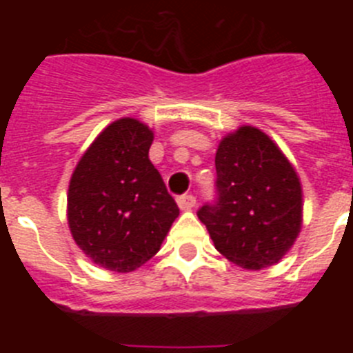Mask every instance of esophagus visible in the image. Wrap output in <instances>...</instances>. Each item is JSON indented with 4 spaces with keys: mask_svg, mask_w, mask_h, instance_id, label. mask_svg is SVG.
Returning a JSON list of instances; mask_svg holds the SVG:
<instances>
[{
    "mask_svg": "<svg viewBox=\"0 0 353 353\" xmlns=\"http://www.w3.org/2000/svg\"><path fill=\"white\" fill-rule=\"evenodd\" d=\"M176 203H179V207L182 210H191V208L196 207V198L192 194H182L179 196Z\"/></svg>",
    "mask_w": 353,
    "mask_h": 353,
    "instance_id": "1",
    "label": "esophagus"
}]
</instances>
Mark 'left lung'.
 I'll return each mask as SVG.
<instances>
[{"label": "left lung", "mask_w": 353, "mask_h": 353, "mask_svg": "<svg viewBox=\"0 0 353 353\" xmlns=\"http://www.w3.org/2000/svg\"><path fill=\"white\" fill-rule=\"evenodd\" d=\"M215 198L198 210L215 249L242 269L277 263L302 226V189L276 143L251 125L219 143Z\"/></svg>", "instance_id": "8db88e82"}]
</instances>
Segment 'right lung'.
Instances as JSON below:
<instances>
[{"label": "right lung", "instance_id": "add662e5", "mask_svg": "<svg viewBox=\"0 0 353 353\" xmlns=\"http://www.w3.org/2000/svg\"><path fill=\"white\" fill-rule=\"evenodd\" d=\"M154 132L134 118L105 127L72 173L67 217L93 263L132 272L155 256L180 210L150 162Z\"/></svg>", "mask_w": 353, "mask_h": 353}]
</instances>
